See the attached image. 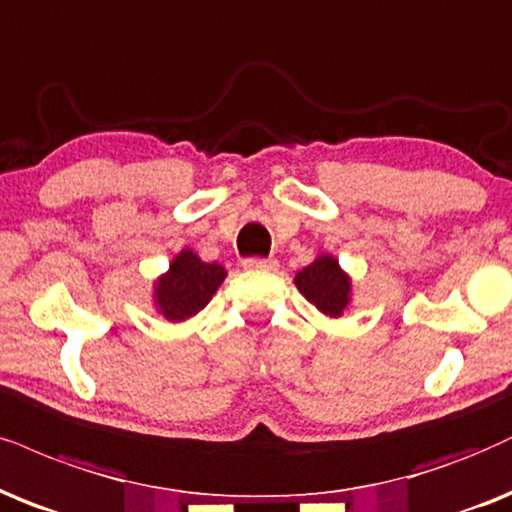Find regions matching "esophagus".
<instances>
[{"mask_svg": "<svg viewBox=\"0 0 512 512\" xmlns=\"http://www.w3.org/2000/svg\"><path fill=\"white\" fill-rule=\"evenodd\" d=\"M242 266L246 270H275L277 268V261H275V258H258V256H254V258H244Z\"/></svg>", "mask_w": 512, "mask_h": 512, "instance_id": "obj_1", "label": "esophagus"}]
</instances>
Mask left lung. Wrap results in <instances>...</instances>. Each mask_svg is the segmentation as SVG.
Returning <instances> with one entry per match:
<instances>
[{
  "label": "left lung",
  "mask_w": 512,
  "mask_h": 512,
  "mask_svg": "<svg viewBox=\"0 0 512 512\" xmlns=\"http://www.w3.org/2000/svg\"><path fill=\"white\" fill-rule=\"evenodd\" d=\"M299 292L306 296L311 304L323 311L325 315H342V311L349 304L351 282L349 277L342 273L339 263L332 256H320L311 266L296 273L294 277Z\"/></svg>",
  "instance_id": "obj_1"
}]
</instances>
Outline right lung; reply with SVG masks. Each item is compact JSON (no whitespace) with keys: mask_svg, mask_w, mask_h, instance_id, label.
<instances>
[{"mask_svg":"<svg viewBox=\"0 0 512 512\" xmlns=\"http://www.w3.org/2000/svg\"><path fill=\"white\" fill-rule=\"evenodd\" d=\"M225 275L223 266L204 263L194 251L185 249L180 256H175L168 275H163L156 285L159 311L173 323L199 313L216 294Z\"/></svg>","mask_w":512,"mask_h":512,"instance_id":"1","label":"right lung"}]
</instances>
